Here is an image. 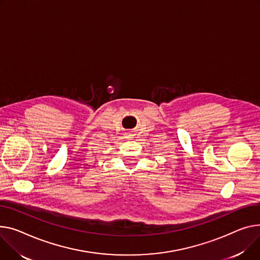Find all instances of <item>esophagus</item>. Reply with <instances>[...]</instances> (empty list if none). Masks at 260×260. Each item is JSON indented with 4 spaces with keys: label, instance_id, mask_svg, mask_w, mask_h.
Listing matches in <instances>:
<instances>
[{
    "label": "esophagus",
    "instance_id": "1",
    "mask_svg": "<svg viewBox=\"0 0 260 260\" xmlns=\"http://www.w3.org/2000/svg\"><path fill=\"white\" fill-rule=\"evenodd\" d=\"M124 136H125V138H131V135H129V134H125Z\"/></svg>",
    "mask_w": 260,
    "mask_h": 260
}]
</instances>
